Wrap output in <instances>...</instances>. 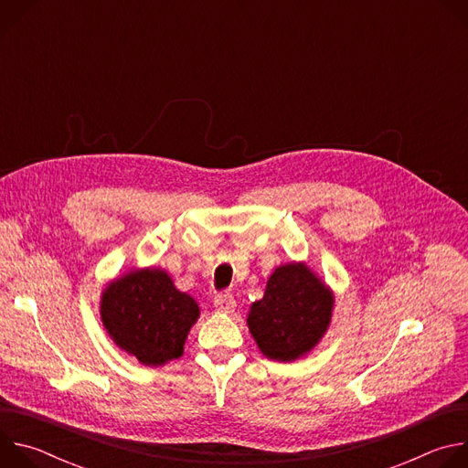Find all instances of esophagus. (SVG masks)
Instances as JSON below:
<instances>
[{
  "instance_id": "1",
  "label": "esophagus",
  "mask_w": 468,
  "mask_h": 468,
  "mask_svg": "<svg viewBox=\"0 0 468 468\" xmlns=\"http://www.w3.org/2000/svg\"><path fill=\"white\" fill-rule=\"evenodd\" d=\"M215 307L220 311V313H233L235 307H237V302L233 298L231 292H218L215 296Z\"/></svg>"
}]
</instances>
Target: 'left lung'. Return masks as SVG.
Listing matches in <instances>:
<instances>
[{"mask_svg": "<svg viewBox=\"0 0 468 468\" xmlns=\"http://www.w3.org/2000/svg\"><path fill=\"white\" fill-rule=\"evenodd\" d=\"M333 296L303 264L276 269L264 296L248 314L259 350L271 359L294 361L307 354L329 325Z\"/></svg>", "mask_w": 468, "mask_h": 468, "instance_id": "obj_1", "label": "left lung"}]
</instances>
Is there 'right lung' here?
<instances>
[{
    "mask_svg": "<svg viewBox=\"0 0 468 468\" xmlns=\"http://www.w3.org/2000/svg\"><path fill=\"white\" fill-rule=\"evenodd\" d=\"M197 316L194 298L179 292L168 274L157 269L129 272L101 296V320L109 335L148 367L181 357Z\"/></svg>",
    "mask_w": 468,
    "mask_h": 468,
    "instance_id": "1",
    "label": "right lung"
}]
</instances>
